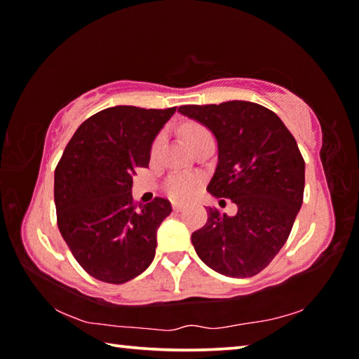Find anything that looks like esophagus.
Masks as SVG:
<instances>
[{
	"label": "esophagus",
	"mask_w": 359,
	"mask_h": 359,
	"mask_svg": "<svg viewBox=\"0 0 359 359\" xmlns=\"http://www.w3.org/2000/svg\"><path fill=\"white\" fill-rule=\"evenodd\" d=\"M172 209H174L175 212H180L182 209H184V204H180V203H174V204H172Z\"/></svg>",
	"instance_id": "34e87169"
}]
</instances>
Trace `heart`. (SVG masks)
Listing matches in <instances>:
<instances>
[{"label":"heart","instance_id":"b5f03b06","mask_svg":"<svg viewBox=\"0 0 359 359\" xmlns=\"http://www.w3.org/2000/svg\"><path fill=\"white\" fill-rule=\"evenodd\" d=\"M208 130L203 128V126H188L185 130V139L188 145H191L194 141H198L199 137L208 135ZM166 141V135L161 133L158 135L156 139L151 144V155L156 156L160 154V150L163 147V144ZM199 187V177L194 174H188V172H177L172 174L171 177L166 180V191L171 198L179 199V201H185V199L191 198L194 193H196Z\"/></svg>","mask_w":359,"mask_h":359}]
</instances>
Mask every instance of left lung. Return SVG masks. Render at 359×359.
<instances>
[{
	"label": "left lung",
	"mask_w": 359,
	"mask_h": 359,
	"mask_svg": "<svg viewBox=\"0 0 359 359\" xmlns=\"http://www.w3.org/2000/svg\"><path fill=\"white\" fill-rule=\"evenodd\" d=\"M179 112L215 136L218 163L208 190L238 205L233 217L208 210V223L191 234L194 250L218 274L257 276L285 245L302 205L306 163L294 137L274 112L250 101Z\"/></svg>",
	"instance_id": "8db88e82"
}]
</instances>
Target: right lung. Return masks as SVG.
<instances>
[{
    "label": "right lung",
    "mask_w": 359,
    "mask_h": 359,
    "mask_svg": "<svg viewBox=\"0 0 359 359\" xmlns=\"http://www.w3.org/2000/svg\"><path fill=\"white\" fill-rule=\"evenodd\" d=\"M175 107L115 106L79 126L55 169L57 222L90 276L125 283L155 258L156 231L171 214L168 199L133 203V175L147 168L158 133Z\"/></svg>",
    "instance_id": "add662e5"
}]
</instances>
